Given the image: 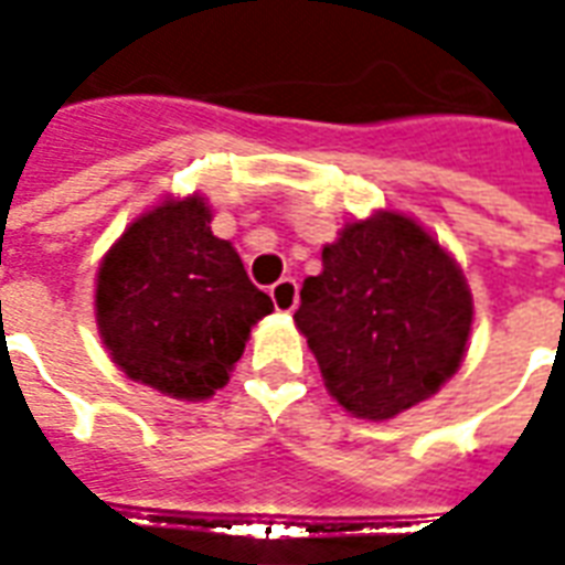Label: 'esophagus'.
<instances>
[{"label": "esophagus", "instance_id": "1", "mask_svg": "<svg viewBox=\"0 0 565 565\" xmlns=\"http://www.w3.org/2000/svg\"><path fill=\"white\" fill-rule=\"evenodd\" d=\"M269 296L278 311H294L296 302H299V284H296V278H281L278 284H271Z\"/></svg>", "mask_w": 565, "mask_h": 565}]
</instances>
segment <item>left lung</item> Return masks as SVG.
I'll return each mask as SVG.
<instances>
[{
  "instance_id": "1",
  "label": "left lung",
  "mask_w": 565,
  "mask_h": 565,
  "mask_svg": "<svg viewBox=\"0 0 565 565\" xmlns=\"http://www.w3.org/2000/svg\"><path fill=\"white\" fill-rule=\"evenodd\" d=\"M299 299L296 327L327 391L369 420L433 396L457 372L472 330V294L457 263L391 211L348 223Z\"/></svg>"
}]
</instances>
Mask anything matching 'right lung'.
<instances>
[{
  "instance_id": "right-lung-1",
  "label": "right lung",
  "mask_w": 565,
  "mask_h": 565,
  "mask_svg": "<svg viewBox=\"0 0 565 565\" xmlns=\"http://www.w3.org/2000/svg\"><path fill=\"white\" fill-rule=\"evenodd\" d=\"M205 202H162L120 235L99 269L96 320L132 381L205 399L230 381L247 332L271 311L230 242L211 235Z\"/></svg>"
}]
</instances>
